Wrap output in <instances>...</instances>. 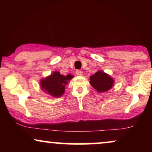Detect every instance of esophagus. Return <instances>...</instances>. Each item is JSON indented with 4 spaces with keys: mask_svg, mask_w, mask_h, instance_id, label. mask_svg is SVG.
I'll return each mask as SVG.
<instances>
[{
    "mask_svg": "<svg viewBox=\"0 0 152 152\" xmlns=\"http://www.w3.org/2000/svg\"><path fill=\"white\" fill-rule=\"evenodd\" d=\"M75 73H76L77 75H78V76H82V71H81L80 70H77Z\"/></svg>",
    "mask_w": 152,
    "mask_h": 152,
    "instance_id": "1",
    "label": "esophagus"
}]
</instances>
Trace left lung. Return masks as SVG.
I'll return each instance as SVG.
<instances>
[{"instance_id":"obj_1","label":"left lung","mask_w":152,"mask_h":152,"mask_svg":"<svg viewBox=\"0 0 152 152\" xmlns=\"http://www.w3.org/2000/svg\"><path fill=\"white\" fill-rule=\"evenodd\" d=\"M90 84L97 92L103 93L113 87L114 80L108 74L99 70L90 77Z\"/></svg>"}]
</instances>
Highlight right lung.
Here are the masks:
<instances>
[{"label":"right lung","mask_w":152,"mask_h":152,"mask_svg":"<svg viewBox=\"0 0 152 152\" xmlns=\"http://www.w3.org/2000/svg\"><path fill=\"white\" fill-rule=\"evenodd\" d=\"M72 78V76L70 75L64 76L60 74L59 72L55 71L50 75L42 79L40 82V86L42 90L50 95L59 97L64 94L65 86Z\"/></svg>","instance_id":"1"}]
</instances>
